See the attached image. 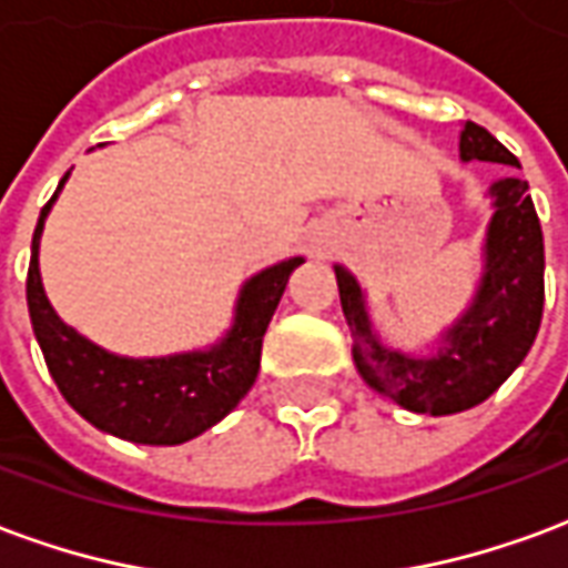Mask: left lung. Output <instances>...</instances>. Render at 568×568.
Wrapping results in <instances>:
<instances>
[{"label": "left lung", "mask_w": 568, "mask_h": 568, "mask_svg": "<svg viewBox=\"0 0 568 568\" xmlns=\"http://www.w3.org/2000/svg\"><path fill=\"white\" fill-rule=\"evenodd\" d=\"M459 156L515 165L517 156L490 132L466 120ZM529 184L520 178L496 181V214L487 233L484 278L471 308L450 326L436 357H405L372 333L357 281L335 266L342 312L354 338V363L369 387L417 415H457L494 396L524 363L536 342L545 308V239Z\"/></svg>", "instance_id": "1"}]
</instances>
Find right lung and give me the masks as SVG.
<instances>
[{
  "label": "right lung",
  "mask_w": 568,
  "mask_h": 568,
  "mask_svg": "<svg viewBox=\"0 0 568 568\" xmlns=\"http://www.w3.org/2000/svg\"><path fill=\"white\" fill-rule=\"evenodd\" d=\"M57 193L41 209L27 272L29 321L51 378L78 415L111 436L139 445H181L196 438L230 415L254 387L268 321L293 268L305 260L293 256L247 281L235 308V326L217 347L163 359L114 357L65 326L41 290L39 239Z\"/></svg>",
  "instance_id": "1"
}]
</instances>
